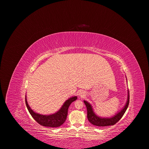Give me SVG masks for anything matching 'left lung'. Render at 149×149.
I'll use <instances>...</instances> for the list:
<instances>
[{"instance_id":"obj_1","label":"left lung","mask_w":149,"mask_h":149,"mask_svg":"<svg viewBox=\"0 0 149 149\" xmlns=\"http://www.w3.org/2000/svg\"><path fill=\"white\" fill-rule=\"evenodd\" d=\"M128 99H127V103L124 106V109L118 113H117L116 116L111 118H101L98 117L94 113L91 105L87 102L86 101H84V102L86 104L87 110V118L88 121L93 125L98 126V127H104V126H109V125H113L116 124L123 116L125 111L127 110L128 106L129 104L130 100V95L129 91L128 93Z\"/></svg>"}]
</instances>
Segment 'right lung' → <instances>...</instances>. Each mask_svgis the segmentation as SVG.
Wrapping results in <instances>:
<instances>
[{"instance_id": "obj_1", "label": "right lung", "mask_w": 149, "mask_h": 149, "mask_svg": "<svg viewBox=\"0 0 149 149\" xmlns=\"http://www.w3.org/2000/svg\"><path fill=\"white\" fill-rule=\"evenodd\" d=\"M77 99V97H73L69 98L67 100L65 103L63 104L61 109L57 111V113L52 114V115H41L38 113H35L29 106L26 97H25V102L27 109L32 116V117L35 119L36 121L42 126L45 127H58L61 126L62 124H63L66 120L68 110L70 104L74 101Z\"/></svg>"}]
</instances>
